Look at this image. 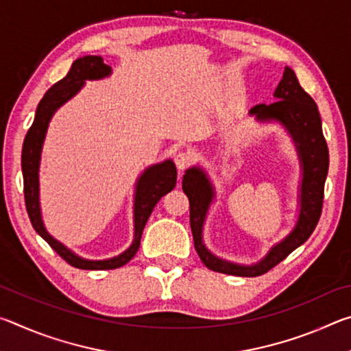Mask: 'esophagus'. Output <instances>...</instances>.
I'll list each match as a JSON object with an SVG mask.
<instances>
[{
    "instance_id": "obj_1",
    "label": "esophagus",
    "mask_w": 351,
    "mask_h": 351,
    "mask_svg": "<svg viewBox=\"0 0 351 351\" xmlns=\"http://www.w3.org/2000/svg\"><path fill=\"white\" fill-rule=\"evenodd\" d=\"M190 162H192V158H190V154L184 153V152H180L178 154H175V164L178 170H186Z\"/></svg>"
}]
</instances>
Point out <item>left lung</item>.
Masks as SVG:
<instances>
[{
  "instance_id": "1",
  "label": "left lung",
  "mask_w": 351,
  "mask_h": 351,
  "mask_svg": "<svg viewBox=\"0 0 351 351\" xmlns=\"http://www.w3.org/2000/svg\"><path fill=\"white\" fill-rule=\"evenodd\" d=\"M274 104L255 105L249 116L261 123L277 122L287 130L293 139L300 162L299 213L291 232L282 241L269 247L261 260L252 265H240L212 254L203 241V229L207 212L215 199V187L199 165L186 170L182 176V190L190 201V228H192L195 249L207 268L229 276L255 277L274 268L283 258L310 239L316 229L322 212L324 186L328 173V147L322 133V121L317 105L304 91L291 68H285L280 83L274 91Z\"/></svg>"
}]
</instances>
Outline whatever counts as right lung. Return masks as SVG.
Segmentation results:
<instances>
[{
	"label": "right lung",
	"mask_w": 351,
	"mask_h": 351,
	"mask_svg": "<svg viewBox=\"0 0 351 351\" xmlns=\"http://www.w3.org/2000/svg\"><path fill=\"white\" fill-rule=\"evenodd\" d=\"M112 73L111 66L104 62L100 56H83L73 63L66 77H63L60 82L52 85L46 91L43 99L40 100L35 111L34 123L29 128V132L23 142L21 152V170L23 181H25V201L27 215L34 229L41 239L49 243V246L60 255L63 260H66L69 265L80 269H114L121 268L134 257L141 245V237L144 232L145 223L148 217L152 215L154 206L161 199L165 193L173 190L176 184V167L171 159L150 165L141 176L138 178L134 186V204H133V223H134V235L133 241L125 251L111 258L105 260H88L71 251L66 246L56 240L43 223L40 207V161L41 150H43L45 138L47 133V127L56 111L64 105L68 100L73 99L83 86L86 80H102L105 77H110Z\"/></svg>",
	"instance_id": "right-lung-1"
}]
</instances>
